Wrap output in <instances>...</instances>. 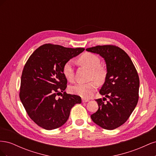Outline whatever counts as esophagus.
<instances>
[{"label":"esophagus","mask_w":156,"mask_h":156,"mask_svg":"<svg viewBox=\"0 0 156 156\" xmlns=\"http://www.w3.org/2000/svg\"><path fill=\"white\" fill-rule=\"evenodd\" d=\"M82 101H83V103H86V102L89 101V100H87V99L83 98V99H82Z\"/></svg>","instance_id":"obj_1"}]
</instances>
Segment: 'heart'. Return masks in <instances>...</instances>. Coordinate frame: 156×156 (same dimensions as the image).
I'll return each instance as SVG.
<instances>
[{
    "instance_id": "b5f03b06",
    "label": "heart",
    "mask_w": 156,
    "mask_h": 156,
    "mask_svg": "<svg viewBox=\"0 0 156 156\" xmlns=\"http://www.w3.org/2000/svg\"><path fill=\"white\" fill-rule=\"evenodd\" d=\"M78 62L90 69V79L95 80L98 84H102L105 81L107 72L104 68L100 66L101 61L97 55L90 53H86L80 56ZM62 73L69 81L73 79L74 70L72 60H68L64 64ZM96 82L92 81L87 83H78L71 86L69 90L72 94H76L83 98H89L96 90L98 84Z\"/></svg>"
}]
</instances>
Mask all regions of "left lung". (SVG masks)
Wrapping results in <instances>:
<instances>
[{
	"label": "left lung",
	"instance_id": "1",
	"mask_svg": "<svg viewBox=\"0 0 156 156\" xmlns=\"http://www.w3.org/2000/svg\"><path fill=\"white\" fill-rule=\"evenodd\" d=\"M86 51L104 58L107 75L100 94L105 98L96 101L98 110L90 117L105 129L120 127L129 119L139 100V78L133 62L126 52L115 45H97ZM109 99L106 103L103 101Z\"/></svg>",
	"mask_w": 156,
	"mask_h": 156
}]
</instances>
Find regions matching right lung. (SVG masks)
Returning <instances> with one entry per match:
<instances>
[{
    "label": "right lung",
    "instance_id": "add662e5",
    "mask_svg": "<svg viewBox=\"0 0 156 156\" xmlns=\"http://www.w3.org/2000/svg\"><path fill=\"white\" fill-rule=\"evenodd\" d=\"M84 50L44 44L34 51L23 70L20 98L28 115L35 123L47 130L58 128L68 120L72 108L81 103L77 95L64 92L67 87L62 73L64 64Z\"/></svg>",
    "mask_w": 156,
    "mask_h": 156
}]
</instances>
